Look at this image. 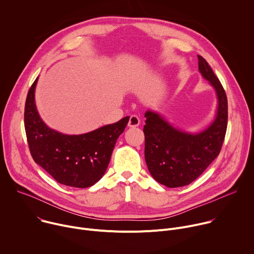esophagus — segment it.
Masks as SVG:
<instances>
[{
	"label": "esophagus",
	"mask_w": 254,
	"mask_h": 254,
	"mask_svg": "<svg viewBox=\"0 0 254 254\" xmlns=\"http://www.w3.org/2000/svg\"><path fill=\"white\" fill-rule=\"evenodd\" d=\"M139 123H140V121H139L138 117L130 116L129 121H128V127H136L139 126Z\"/></svg>",
	"instance_id": "obj_1"
}]
</instances>
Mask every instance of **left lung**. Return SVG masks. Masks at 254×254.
<instances>
[{
    "mask_svg": "<svg viewBox=\"0 0 254 254\" xmlns=\"http://www.w3.org/2000/svg\"><path fill=\"white\" fill-rule=\"evenodd\" d=\"M198 60L199 71L214 87L218 99L211 126L193 134L175 128L154 112L144 115V159L153 178L169 188L189 185L201 176L219 155L225 138L228 120L225 90L208 62L200 55Z\"/></svg>",
    "mask_w": 254,
    "mask_h": 254,
    "instance_id": "obj_1",
    "label": "left lung"
}]
</instances>
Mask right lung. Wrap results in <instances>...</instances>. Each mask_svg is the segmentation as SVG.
I'll return each instance as SVG.
<instances>
[{
    "label": "right lung",
    "instance_id": "add662e5",
    "mask_svg": "<svg viewBox=\"0 0 254 254\" xmlns=\"http://www.w3.org/2000/svg\"><path fill=\"white\" fill-rule=\"evenodd\" d=\"M30 87L24 113V125L31 156L58 183L75 188L94 185L105 173L118 137L129 117L83 134L68 135L48 127L35 105V87Z\"/></svg>",
    "mask_w": 254,
    "mask_h": 254
}]
</instances>
